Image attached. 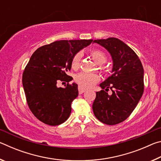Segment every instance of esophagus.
I'll list each match as a JSON object with an SVG mask.
<instances>
[{
  "label": "esophagus",
  "instance_id": "34e87169",
  "mask_svg": "<svg viewBox=\"0 0 161 161\" xmlns=\"http://www.w3.org/2000/svg\"><path fill=\"white\" fill-rule=\"evenodd\" d=\"M78 90H79V94H83L84 92H85V91H86V89H84V88H82V87H81L80 86L78 87Z\"/></svg>",
  "mask_w": 161,
  "mask_h": 161
}]
</instances>
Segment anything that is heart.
I'll list each match as a JSON object with an SVG mask.
<instances>
[{"label":"heart","instance_id":"b5f03b06","mask_svg":"<svg viewBox=\"0 0 161 161\" xmlns=\"http://www.w3.org/2000/svg\"><path fill=\"white\" fill-rule=\"evenodd\" d=\"M90 55L92 59H94L95 62L97 64H102L105 63L107 59V57L106 54L102 50L99 49H92L90 51ZM81 53H76L72 57V60H71V66L74 69H78L80 67L81 62ZM100 80L99 76L96 74H89V73L81 72L75 76V81L82 88H91L94 86L95 84L98 83Z\"/></svg>","mask_w":161,"mask_h":161}]
</instances>
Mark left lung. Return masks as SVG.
Segmentation results:
<instances>
[{
  "instance_id": "left-lung-1",
  "label": "left lung",
  "mask_w": 161,
  "mask_h": 161,
  "mask_svg": "<svg viewBox=\"0 0 161 161\" xmlns=\"http://www.w3.org/2000/svg\"><path fill=\"white\" fill-rule=\"evenodd\" d=\"M109 52L113 59V74L100 84L92 105L95 116L102 123H121L134 110L144 91L143 67L131 48L115 37L95 40ZM111 89L113 94L107 92Z\"/></svg>"
}]
</instances>
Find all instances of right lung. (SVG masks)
Instances as JSON below:
<instances>
[{
	"label": "right lung",
	"mask_w": 161,
	"mask_h": 161,
	"mask_svg": "<svg viewBox=\"0 0 161 161\" xmlns=\"http://www.w3.org/2000/svg\"><path fill=\"white\" fill-rule=\"evenodd\" d=\"M93 40H59L37 48L24 69L23 85L29 108L45 124L58 126L66 121L71 105L78 96L77 84L67 72L72 57ZM59 80L66 81L64 88L58 87Z\"/></svg>",
	"instance_id": "1"
}]
</instances>
